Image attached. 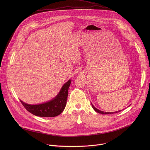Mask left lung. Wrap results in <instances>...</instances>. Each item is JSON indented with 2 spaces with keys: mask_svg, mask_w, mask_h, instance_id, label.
I'll use <instances>...</instances> for the list:
<instances>
[{
  "mask_svg": "<svg viewBox=\"0 0 150 150\" xmlns=\"http://www.w3.org/2000/svg\"><path fill=\"white\" fill-rule=\"evenodd\" d=\"M91 105H92V107H93V109L96 111V112H97V113H100V114H102V115H109V114H113V113H118V112H120V111H122V110H119V111H118V112H103V111H101V110H99L98 109H96L95 107L91 104Z\"/></svg>",
  "mask_w": 150,
  "mask_h": 150,
  "instance_id": "obj_1",
  "label": "left lung"
}]
</instances>
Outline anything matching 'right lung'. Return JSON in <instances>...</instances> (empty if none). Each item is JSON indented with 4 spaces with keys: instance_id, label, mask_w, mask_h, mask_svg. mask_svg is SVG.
Masks as SVG:
<instances>
[{
    "instance_id": "right-lung-1",
    "label": "right lung",
    "mask_w": 150,
    "mask_h": 150,
    "mask_svg": "<svg viewBox=\"0 0 150 150\" xmlns=\"http://www.w3.org/2000/svg\"><path fill=\"white\" fill-rule=\"evenodd\" d=\"M71 82V80L69 79L63 85L60 92L54 98L45 103L31 105L26 104L21 100L20 101L25 109L35 116L43 117L57 116L65 108Z\"/></svg>"
}]
</instances>
